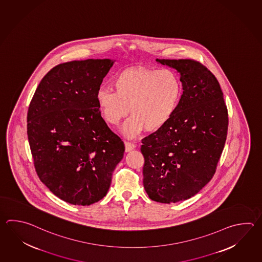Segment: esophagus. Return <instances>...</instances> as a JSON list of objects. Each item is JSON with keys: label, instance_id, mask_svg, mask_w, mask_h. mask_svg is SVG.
Listing matches in <instances>:
<instances>
[{"label": "esophagus", "instance_id": "34e87169", "mask_svg": "<svg viewBox=\"0 0 262 262\" xmlns=\"http://www.w3.org/2000/svg\"><path fill=\"white\" fill-rule=\"evenodd\" d=\"M135 147H136V145L133 144V143H129V142H126L125 143V150H126V152H129V151L134 150Z\"/></svg>", "mask_w": 262, "mask_h": 262}]
</instances>
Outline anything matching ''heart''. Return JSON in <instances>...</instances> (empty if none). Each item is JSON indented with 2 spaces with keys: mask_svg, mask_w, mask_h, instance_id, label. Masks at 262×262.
<instances>
[{
  "mask_svg": "<svg viewBox=\"0 0 262 262\" xmlns=\"http://www.w3.org/2000/svg\"><path fill=\"white\" fill-rule=\"evenodd\" d=\"M113 91L102 89L96 94L98 108L103 119L118 126L128 112L122 132L135 138L144 128L157 132L170 122L177 111L182 93L181 82L171 70L130 68L112 81Z\"/></svg>",
  "mask_w": 262,
  "mask_h": 262,
  "instance_id": "heart-1",
  "label": "heart"
}]
</instances>
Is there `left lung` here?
Masks as SVG:
<instances>
[{
    "mask_svg": "<svg viewBox=\"0 0 262 262\" xmlns=\"http://www.w3.org/2000/svg\"><path fill=\"white\" fill-rule=\"evenodd\" d=\"M180 74L183 94L165 127L142 140L144 187L158 203L185 201L213 177L228 133V109L219 81L193 59H156Z\"/></svg>",
    "mask_w": 262,
    "mask_h": 262,
    "instance_id": "8db88e82",
    "label": "left lung"
}]
</instances>
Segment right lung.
Returning a JSON list of instances; mask_svg holds the SVG:
<instances>
[{
  "label": "right lung",
  "mask_w": 262,
  "mask_h": 262,
  "mask_svg": "<svg viewBox=\"0 0 262 262\" xmlns=\"http://www.w3.org/2000/svg\"><path fill=\"white\" fill-rule=\"evenodd\" d=\"M114 61L74 60L57 65L38 85L29 106L27 134L35 171L66 203L102 200L125 145L101 116L96 102Z\"/></svg>",
  "instance_id": "1"
}]
</instances>
